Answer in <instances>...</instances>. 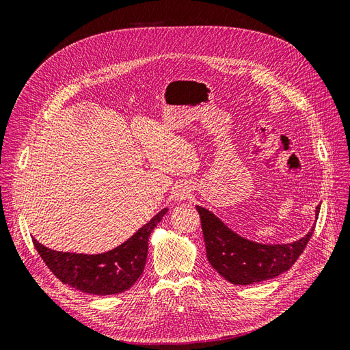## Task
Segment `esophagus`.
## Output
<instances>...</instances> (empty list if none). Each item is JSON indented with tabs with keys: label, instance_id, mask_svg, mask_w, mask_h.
I'll list each match as a JSON object with an SVG mask.
<instances>
[{
	"label": "esophagus",
	"instance_id": "34e87169",
	"mask_svg": "<svg viewBox=\"0 0 350 350\" xmlns=\"http://www.w3.org/2000/svg\"><path fill=\"white\" fill-rule=\"evenodd\" d=\"M172 197L175 201H184L191 197V188L187 183H179L172 189Z\"/></svg>",
	"mask_w": 350,
	"mask_h": 350
}]
</instances>
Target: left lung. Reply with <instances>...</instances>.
<instances>
[{
  "label": "left lung",
  "mask_w": 350,
  "mask_h": 350,
  "mask_svg": "<svg viewBox=\"0 0 350 350\" xmlns=\"http://www.w3.org/2000/svg\"><path fill=\"white\" fill-rule=\"evenodd\" d=\"M206 243L207 260L221 278L234 284H252L288 271L311 239V230L289 243H260L238 235L210 210L196 206ZM320 206L315 208L319 219Z\"/></svg>",
  "instance_id": "8db88e82"
}]
</instances>
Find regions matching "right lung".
Instances as JSON below:
<instances>
[{
  "label": "right lung",
  "instance_id": "right-lung-1",
  "mask_svg": "<svg viewBox=\"0 0 350 350\" xmlns=\"http://www.w3.org/2000/svg\"><path fill=\"white\" fill-rule=\"evenodd\" d=\"M162 208L135 234L116 248L102 254H76L49 250L35 238L42 260L55 276L71 288L92 295L121 293L139 280L146 266L152 230L166 215Z\"/></svg>",
  "mask_w": 350,
  "mask_h": 350
}]
</instances>
